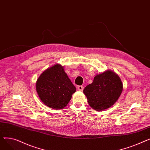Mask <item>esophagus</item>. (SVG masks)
<instances>
[{
	"label": "esophagus",
	"mask_w": 150,
	"mask_h": 150,
	"mask_svg": "<svg viewBox=\"0 0 150 150\" xmlns=\"http://www.w3.org/2000/svg\"><path fill=\"white\" fill-rule=\"evenodd\" d=\"M77 88H78V90L80 91H83V89H84L83 86H78Z\"/></svg>",
	"instance_id": "obj_1"
}]
</instances>
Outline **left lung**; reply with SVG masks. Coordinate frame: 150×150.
Here are the masks:
<instances>
[{
	"label": "left lung",
	"instance_id": "1",
	"mask_svg": "<svg viewBox=\"0 0 150 150\" xmlns=\"http://www.w3.org/2000/svg\"><path fill=\"white\" fill-rule=\"evenodd\" d=\"M123 84L120 77L107 70L94 77L92 83L84 89L89 105L96 111H102L112 106L120 96Z\"/></svg>",
	"mask_w": 150,
	"mask_h": 150
}]
</instances>
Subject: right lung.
I'll return each mask as SVG.
<instances>
[{"label":"right lung","mask_w":150,"mask_h":150,"mask_svg":"<svg viewBox=\"0 0 150 150\" xmlns=\"http://www.w3.org/2000/svg\"><path fill=\"white\" fill-rule=\"evenodd\" d=\"M36 89L41 100L54 109L65 108L76 91L64 68L59 64L43 72L37 80Z\"/></svg>","instance_id":"add662e5"}]
</instances>
